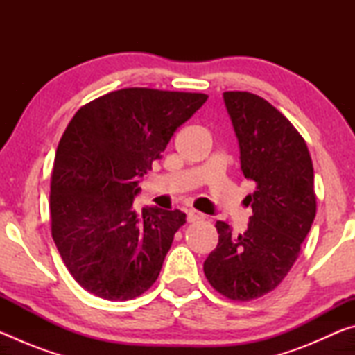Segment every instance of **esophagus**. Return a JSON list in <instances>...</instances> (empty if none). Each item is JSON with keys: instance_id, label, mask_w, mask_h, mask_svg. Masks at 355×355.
<instances>
[{"instance_id": "34e87169", "label": "esophagus", "mask_w": 355, "mask_h": 355, "mask_svg": "<svg viewBox=\"0 0 355 355\" xmlns=\"http://www.w3.org/2000/svg\"><path fill=\"white\" fill-rule=\"evenodd\" d=\"M186 214H188V222H196V220H200L205 218V214L196 211V209H188Z\"/></svg>"}]
</instances>
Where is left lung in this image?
Returning a JSON list of instances; mask_svg holds the SVG:
<instances>
[{"label": "left lung", "instance_id": "8db88e82", "mask_svg": "<svg viewBox=\"0 0 355 355\" xmlns=\"http://www.w3.org/2000/svg\"><path fill=\"white\" fill-rule=\"evenodd\" d=\"M244 177L255 183L248 230L233 235L216 222L219 243L203 263L216 291L250 300L272 291L290 272L316 214L313 164L290 120L250 92H224Z\"/></svg>", "mask_w": 355, "mask_h": 355}]
</instances>
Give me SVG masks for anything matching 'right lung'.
<instances>
[{
    "mask_svg": "<svg viewBox=\"0 0 355 355\" xmlns=\"http://www.w3.org/2000/svg\"><path fill=\"white\" fill-rule=\"evenodd\" d=\"M207 98L120 89L84 105L70 120L53 166L51 235L84 290L101 299L128 300L158 279L186 214L158 207L136 213L137 184Z\"/></svg>",
    "mask_w": 355,
    "mask_h": 355,
    "instance_id": "1",
    "label": "right lung"
}]
</instances>
